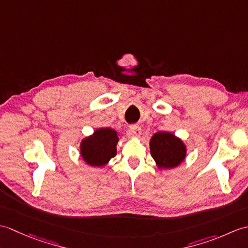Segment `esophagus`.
I'll use <instances>...</instances> for the list:
<instances>
[{"mask_svg":"<svg viewBox=\"0 0 248 248\" xmlns=\"http://www.w3.org/2000/svg\"><path fill=\"white\" fill-rule=\"evenodd\" d=\"M129 131L132 135L140 136L141 134V129L140 128V125H138V124H131Z\"/></svg>","mask_w":248,"mask_h":248,"instance_id":"esophagus-1","label":"esophagus"}]
</instances>
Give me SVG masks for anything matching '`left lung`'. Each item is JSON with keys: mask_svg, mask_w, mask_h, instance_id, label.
I'll return each mask as SVG.
<instances>
[{"mask_svg": "<svg viewBox=\"0 0 248 248\" xmlns=\"http://www.w3.org/2000/svg\"><path fill=\"white\" fill-rule=\"evenodd\" d=\"M150 151L160 168L178 166L186 157V146L170 132H157L150 140Z\"/></svg>", "mask_w": 248, "mask_h": 248, "instance_id": "left-lung-1", "label": "left lung"}]
</instances>
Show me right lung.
<instances>
[{
    "label": "right lung",
    "mask_w": 248,
    "mask_h": 248,
    "mask_svg": "<svg viewBox=\"0 0 248 248\" xmlns=\"http://www.w3.org/2000/svg\"><path fill=\"white\" fill-rule=\"evenodd\" d=\"M117 141L116 131L108 128L98 129L92 136L83 140L81 155L89 165L103 166L116 155Z\"/></svg>",
    "instance_id": "add662e5"
}]
</instances>
